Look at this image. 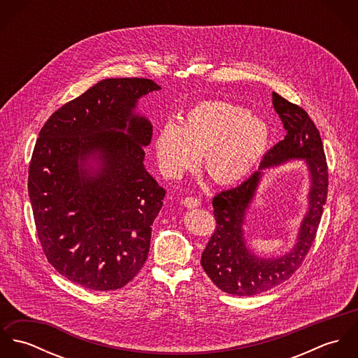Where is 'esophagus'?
<instances>
[{"instance_id": "1", "label": "esophagus", "mask_w": 358, "mask_h": 358, "mask_svg": "<svg viewBox=\"0 0 358 358\" xmlns=\"http://www.w3.org/2000/svg\"><path fill=\"white\" fill-rule=\"evenodd\" d=\"M183 204H185V206H187V208H196V206H199L201 203H200V200L197 197H190L189 196V197H186L183 200Z\"/></svg>"}]
</instances>
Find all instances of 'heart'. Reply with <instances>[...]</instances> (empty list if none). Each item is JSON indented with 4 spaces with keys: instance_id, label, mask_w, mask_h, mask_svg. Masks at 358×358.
Listing matches in <instances>:
<instances>
[{
    "instance_id": "b5f03b06",
    "label": "heart",
    "mask_w": 358,
    "mask_h": 358,
    "mask_svg": "<svg viewBox=\"0 0 358 358\" xmlns=\"http://www.w3.org/2000/svg\"><path fill=\"white\" fill-rule=\"evenodd\" d=\"M268 125L237 104L209 101L187 110L182 122L166 121L154 142L161 172L171 179L194 169L204 155L205 172L223 186L247 179L268 148Z\"/></svg>"
}]
</instances>
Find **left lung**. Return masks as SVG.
Masks as SVG:
<instances>
[{
	"label": "left lung",
	"mask_w": 358,
	"mask_h": 358,
	"mask_svg": "<svg viewBox=\"0 0 358 358\" xmlns=\"http://www.w3.org/2000/svg\"><path fill=\"white\" fill-rule=\"evenodd\" d=\"M273 106L287 131L284 139L264 154L260 169L305 159L310 172L308 210L301 224L298 243L285 255L263 259L245 244L243 224L252 203L262 172L240 186L217 193L213 200L216 229L201 255V266L212 282L226 294L252 296L287 281L302 264L314 243L328 193V165L322 141L306 111L273 92Z\"/></svg>",
	"instance_id": "left-lung-1"
}]
</instances>
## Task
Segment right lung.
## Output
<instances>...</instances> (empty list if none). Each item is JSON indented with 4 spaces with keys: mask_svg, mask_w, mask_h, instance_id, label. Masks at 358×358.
Listing matches in <instances>:
<instances>
[{
    "mask_svg": "<svg viewBox=\"0 0 358 358\" xmlns=\"http://www.w3.org/2000/svg\"><path fill=\"white\" fill-rule=\"evenodd\" d=\"M158 90L148 78L102 80L57 108L36 142L27 187L38 240L84 288H122L149 255L165 190L143 165L153 125L135 107Z\"/></svg>",
    "mask_w": 358,
    "mask_h": 358,
    "instance_id": "add662e5",
    "label": "right lung"
}]
</instances>
